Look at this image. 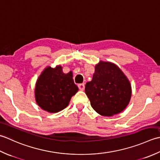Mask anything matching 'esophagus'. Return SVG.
<instances>
[{
	"label": "esophagus",
	"instance_id": "esophagus-1",
	"mask_svg": "<svg viewBox=\"0 0 160 160\" xmlns=\"http://www.w3.org/2000/svg\"><path fill=\"white\" fill-rule=\"evenodd\" d=\"M78 87H79V88L80 90H83L85 89V85L83 83L79 84V86H78Z\"/></svg>",
	"mask_w": 160,
	"mask_h": 160
}]
</instances>
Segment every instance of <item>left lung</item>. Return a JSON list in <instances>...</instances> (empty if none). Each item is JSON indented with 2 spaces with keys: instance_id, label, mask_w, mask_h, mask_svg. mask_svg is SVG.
<instances>
[{
  "instance_id": "1",
  "label": "left lung",
  "mask_w": 160,
  "mask_h": 160,
  "mask_svg": "<svg viewBox=\"0 0 160 160\" xmlns=\"http://www.w3.org/2000/svg\"><path fill=\"white\" fill-rule=\"evenodd\" d=\"M85 92L97 113L111 117L128 105L132 88L130 81L116 64L99 61L94 68L92 81L86 84Z\"/></svg>"
}]
</instances>
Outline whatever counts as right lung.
<instances>
[{
  "label": "right lung",
  "mask_w": 160,
  "mask_h": 160,
  "mask_svg": "<svg viewBox=\"0 0 160 160\" xmlns=\"http://www.w3.org/2000/svg\"><path fill=\"white\" fill-rule=\"evenodd\" d=\"M72 77V72L63 73L60 65L45 68L36 82L34 95L38 106L50 113L66 108L79 90Z\"/></svg>",
  "instance_id": "right-lung-1"
}]
</instances>
